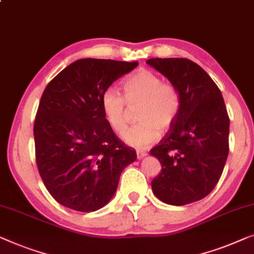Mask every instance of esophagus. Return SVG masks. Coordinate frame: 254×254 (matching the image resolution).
<instances>
[{
  "label": "esophagus",
  "instance_id": "34e87169",
  "mask_svg": "<svg viewBox=\"0 0 254 254\" xmlns=\"http://www.w3.org/2000/svg\"><path fill=\"white\" fill-rule=\"evenodd\" d=\"M136 154H137V158H138V159H141V158L145 157L146 154H148V153H146L145 151H142V150H138V151H136Z\"/></svg>",
  "mask_w": 254,
  "mask_h": 254
}]
</instances>
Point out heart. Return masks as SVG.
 Here are the masks:
<instances>
[{"instance_id":"b5f03b06","label":"heart","mask_w":254,"mask_h":254,"mask_svg":"<svg viewBox=\"0 0 254 254\" xmlns=\"http://www.w3.org/2000/svg\"><path fill=\"white\" fill-rule=\"evenodd\" d=\"M124 96L115 88L104 90L101 106L106 123L121 134L129 119V109L139 105L136 119L139 123L128 128L124 141L136 149H145L157 142L160 130L168 131L175 124L182 106L179 88L164 81L156 72L139 69L124 81Z\"/></svg>"}]
</instances>
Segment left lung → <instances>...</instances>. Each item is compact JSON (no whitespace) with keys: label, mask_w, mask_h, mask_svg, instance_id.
Returning a JSON list of instances; mask_svg holds the SVG:
<instances>
[{"label":"left lung","mask_w":254,"mask_h":254,"mask_svg":"<svg viewBox=\"0 0 254 254\" xmlns=\"http://www.w3.org/2000/svg\"><path fill=\"white\" fill-rule=\"evenodd\" d=\"M152 66L179 88L180 115L150 153L161 164L152 180L157 198L182 206L214 189L229 152V117L221 91L199 65L187 58H151Z\"/></svg>","instance_id":"1"}]
</instances>
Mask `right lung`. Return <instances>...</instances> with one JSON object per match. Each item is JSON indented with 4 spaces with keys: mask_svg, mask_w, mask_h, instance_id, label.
Listing matches in <instances>:
<instances>
[{
    "mask_svg": "<svg viewBox=\"0 0 254 254\" xmlns=\"http://www.w3.org/2000/svg\"><path fill=\"white\" fill-rule=\"evenodd\" d=\"M137 62L84 58L48 83L34 121L35 158L47 190L74 211L94 212L111 200L136 151L115 134L101 106L105 89Z\"/></svg>",
    "mask_w": 254,
    "mask_h": 254,
    "instance_id": "1",
    "label": "right lung"
}]
</instances>
